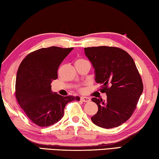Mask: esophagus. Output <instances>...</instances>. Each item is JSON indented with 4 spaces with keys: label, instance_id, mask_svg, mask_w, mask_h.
<instances>
[{
    "label": "esophagus",
    "instance_id": "esophagus-1",
    "mask_svg": "<svg viewBox=\"0 0 159 159\" xmlns=\"http://www.w3.org/2000/svg\"><path fill=\"white\" fill-rule=\"evenodd\" d=\"M80 100L83 102H88L90 101V99L89 98H86V97H81L80 98Z\"/></svg>",
    "mask_w": 159,
    "mask_h": 159
}]
</instances>
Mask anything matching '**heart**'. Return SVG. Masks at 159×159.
Segmentation results:
<instances>
[{
	"mask_svg": "<svg viewBox=\"0 0 159 159\" xmlns=\"http://www.w3.org/2000/svg\"><path fill=\"white\" fill-rule=\"evenodd\" d=\"M76 61H79V62H84V61H86L84 60H83V59H79V60H78ZM83 90H84L83 88H79V91H80V92H83Z\"/></svg>",
	"mask_w": 159,
	"mask_h": 159,
	"instance_id": "heart-1",
	"label": "heart"
}]
</instances>
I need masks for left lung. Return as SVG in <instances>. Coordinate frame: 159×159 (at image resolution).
<instances>
[{
	"instance_id": "left-lung-1",
	"label": "left lung",
	"mask_w": 159,
	"mask_h": 159,
	"mask_svg": "<svg viewBox=\"0 0 159 159\" xmlns=\"http://www.w3.org/2000/svg\"><path fill=\"white\" fill-rule=\"evenodd\" d=\"M85 54L95 69V81L107 99L96 98L98 111L91 120L103 128H113L128 120L143 92V83L133 59L116 47L85 48Z\"/></svg>"
}]
</instances>
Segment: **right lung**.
<instances>
[{
  "mask_svg": "<svg viewBox=\"0 0 159 159\" xmlns=\"http://www.w3.org/2000/svg\"><path fill=\"white\" fill-rule=\"evenodd\" d=\"M73 48H41L26 56L19 66L15 97L21 108L35 124L47 127L58 122L69 102L79 97H63L51 91V83L57 79V70Z\"/></svg>",
  "mask_w": 159,
  "mask_h": 159,
  "instance_id": "right-lung-1",
  "label": "right lung"
}]
</instances>
